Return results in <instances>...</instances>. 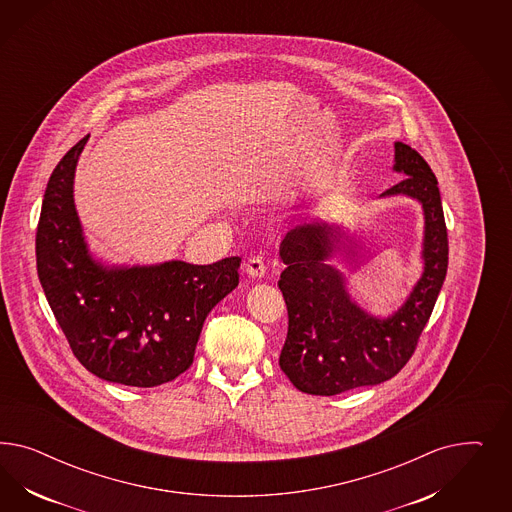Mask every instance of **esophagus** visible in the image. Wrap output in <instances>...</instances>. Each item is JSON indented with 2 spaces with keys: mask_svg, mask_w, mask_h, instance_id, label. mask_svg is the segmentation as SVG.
I'll use <instances>...</instances> for the list:
<instances>
[{
  "mask_svg": "<svg viewBox=\"0 0 512 512\" xmlns=\"http://www.w3.org/2000/svg\"><path fill=\"white\" fill-rule=\"evenodd\" d=\"M246 272L251 278H264L266 274V263H264L263 255H253L249 257L248 264H246Z\"/></svg>",
  "mask_w": 512,
  "mask_h": 512,
  "instance_id": "obj_1",
  "label": "esophagus"
}]
</instances>
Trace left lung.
<instances>
[{
    "label": "left lung",
    "mask_w": 512,
    "mask_h": 512,
    "mask_svg": "<svg viewBox=\"0 0 512 512\" xmlns=\"http://www.w3.org/2000/svg\"><path fill=\"white\" fill-rule=\"evenodd\" d=\"M402 180L383 195H409L422 202L424 274L405 306L388 319H375L351 302L343 278L326 259L340 242L328 225H298L279 246L287 268L279 289L287 304L289 328L279 368L298 390L334 396L351 388L379 385L413 357L449 266V236L437 178L424 157L396 142Z\"/></svg>",
    "instance_id": "obj_1"
}]
</instances>
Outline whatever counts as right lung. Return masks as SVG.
<instances>
[{"mask_svg":"<svg viewBox=\"0 0 512 512\" xmlns=\"http://www.w3.org/2000/svg\"><path fill=\"white\" fill-rule=\"evenodd\" d=\"M88 137L50 174L35 234L37 274L88 372L127 387H157L193 364L206 315L238 285L240 257L112 270L93 263L73 202L75 167Z\"/></svg>","mask_w":512,"mask_h":512,"instance_id":"add662e5","label":"right lung"}]
</instances>
